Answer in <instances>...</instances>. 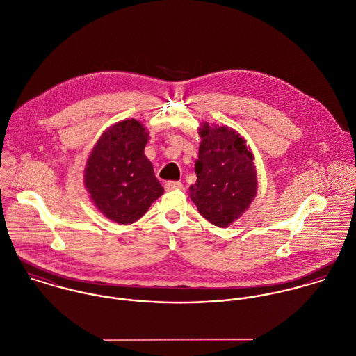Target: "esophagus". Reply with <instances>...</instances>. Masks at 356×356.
Returning <instances> with one entry per match:
<instances>
[{"label":"esophagus","mask_w":356,"mask_h":356,"mask_svg":"<svg viewBox=\"0 0 356 356\" xmlns=\"http://www.w3.org/2000/svg\"><path fill=\"white\" fill-rule=\"evenodd\" d=\"M164 189L165 191H179V189H182V184L178 181H170V182L164 184Z\"/></svg>","instance_id":"esophagus-1"}]
</instances>
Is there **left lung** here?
<instances>
[{
	"label": "left lung",
	"instance_id": "8db88e82",
	"mask_svg": "<svg viewBox=\"0 0 356 356\" xmlns=\"http://www.w3.org/2000/svg\"><path fill=\"white\" fill-rule=\"evenodd\" d=\"M199 134L197 181L191 186V199L208 222L227 227L250 208L257 193L254 154L232 127L203 122Z\"/></svg>",
	"mask_w": 356,
	"mask_h": 356
}]
</instances>
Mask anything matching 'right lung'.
<instances>
[{"instance_id": "add662e5", "label": "right lung", "mask_w": 356, "mask_h": 356, "mask_svg": "<svg viewBox=\"0 0 356 356\" xmlns=\"http://www.w3.org/2000/svg\"><path fill=\"white\" fill-rule=\"evenodd\" d=\"M149 131L137 119L109 126L89 154L83 184L102 215L119 225L138 220L164 189L144 149Z\"/></svg>"}]
</instances>
